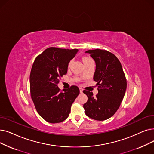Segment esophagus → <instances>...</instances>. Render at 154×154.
Segmentation results:
<instances>
[{
	"label": "esophagus",
	"instance_id": "esophagus-1",
	"mask_svg": "<svg viewBox=\"0 0 154 154\" xmlns=\"http://www.w3.org/2000/svg\"><path fill=\"white\" fill-rule=\"evenodd\" d=\"M79 89H80V92H81V93H82V92H83V89H82V88H80Z\"/></svg>",
	"mask_w": 154,
	"mask_h": 154
}]
</instances>
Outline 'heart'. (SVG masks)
<instances>
[{
    "label": "heart",
    "mask_w": 154,
    "mask_h": 154,
    "mask_svg": "<svg viewBox=\"0 0 154 154\" xmlns=\"http://www.w3.org/2000/svg\"><path fill=\"white\" fill-rule=\"evenodd\" d=\"M90 60H91V58H89V57H83V58H82V60H83V62H84V63H85V62H88V61ZM72 60L69 62V66H70V65H71V63H72Z\"/></svg>",
    "instance_id": "obj_1"
}]
</instances>
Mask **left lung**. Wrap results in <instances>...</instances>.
<instances>
[{
	"label": "left lung",
	"mask_w": 154,
	"mask_h": 154,
	"mask_svg": "<svg viewBox=\"0 0 154 154\" xmlns=\"http://www.w3.org/2000/svg\"><path fill=\"white\" fill-rule=\"evenodd\" d=\"M96 62L94 81L97 82L98 94L84 90L88 101L83 106L85 115L98 121H103L115 115L121 104L126 89V79L122 66L112 53L101 49L89 50Z\"/></svg>",
	"instance_id": "left-lung-1"
}]
</instances>
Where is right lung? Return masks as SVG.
<instances>
[{
	"instance_id": "add662e5",
	"label": "right lung",
	"mask_w": 154,
	"mask_h": 154,
	"mask_svg": "<svg viewBox=\"0 0 154 154\" xmlns=\"http://www.w3.org/2000/svg\"><path fill=\"white\" fill-rule=\"evenodd\" d=\"M78 49L50 47L38 55L30 73L31 97L35 108L46 122H62L68 118L71 106L79 94V89L72 85L60 91L57 84L67 73L69 62Z\"/></svg>"
}]
</instances>
